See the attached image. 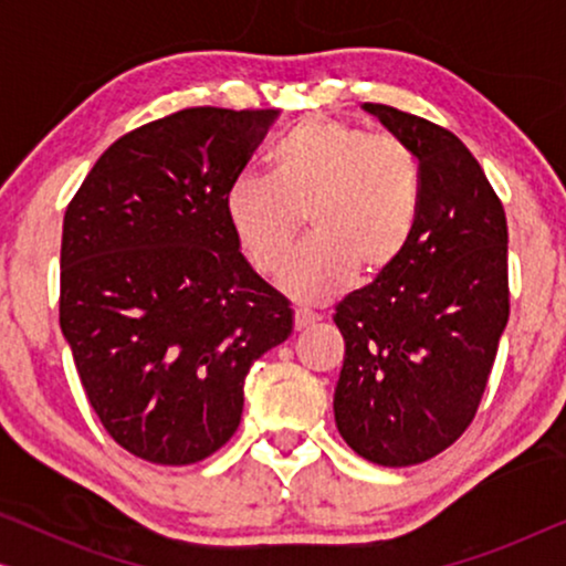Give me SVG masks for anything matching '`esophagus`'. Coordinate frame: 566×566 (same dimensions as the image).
Wrapping results in <instances>:
<instances>
[{
    "mask_svg": "<svg viewBox=\"0 0 566 566\" xmlns=\"http://www.w3.org/2000/svg\"><path fill=\"white\" fill-rule=\"evenodd\" d=\"M316 322H319V314L312 312V308H306V306H298L296 314H293V324H296L298 332L314 327Z\"/></svg>",
    "mask_w": 566,
    "mask_h": 566,
    "instance_id": "1",
    "label": "esophagus"
}]
</instances>
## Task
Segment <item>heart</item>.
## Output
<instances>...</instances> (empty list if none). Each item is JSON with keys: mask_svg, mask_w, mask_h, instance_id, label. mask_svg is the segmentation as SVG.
I'll use <instances>...</instances> for the list:
<instances>
[{"mask_svg": "<svg viewBox=\"0 0 566 566\" xmlns=\"http://www.w3.org/2000/svg\"><path fill=\"white\" fill-rule=\"evenodd\" d=\"M270 169L273 177H234L223 213L247 262L265 277L283 270L306 216L312 239L283 277L293 298L337 296L358 270L386 273L412 242L422 175L399 136L312 115L275 146Z\"/></svg>", "mask_w": 566, "mask_h": 566, "instance_id": "1", "label": "heart"}]
</instances>
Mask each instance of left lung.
<instances>
[{"label":"left lung","instance_id":"8db88e82","mask_svg":"<svg viewBox=\"0 0 566 566\" xmlns=\"http://www.w3.org/2000/svg\"><path fill=\"white\" fill-rule=\"evenodd\" d=\"M366 111L415 151L422 203L405 254L335 306V422L366 461L415 467L453 446L484 397L510 316L507 219L459 136L391 105Z\"/></svg>","mask_w":566,"mask_h":566}]
</instances>
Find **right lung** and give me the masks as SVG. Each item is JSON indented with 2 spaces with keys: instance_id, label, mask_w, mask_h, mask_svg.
I'll list each match as a JSON object with an SVG mask.
<instances>
[{
  "instance_id": "obj_1",
  "label": "right lung",
  "mask_w": 566,
  "mask_h": 566,
  "mask_svg": "<svg viewBox=\"0 0 566 566\" xmlns=\"http://www.w3.org/2000/svg\"><path fill=\"white\" fill-rule=\"evenodd\" d=\"M275 115L185 107L144 123L66 206L61 332L107 436L144 461L219 451L242 420L250 366L293 329L223 213Z\"/></svg>"
}]
</instances>
